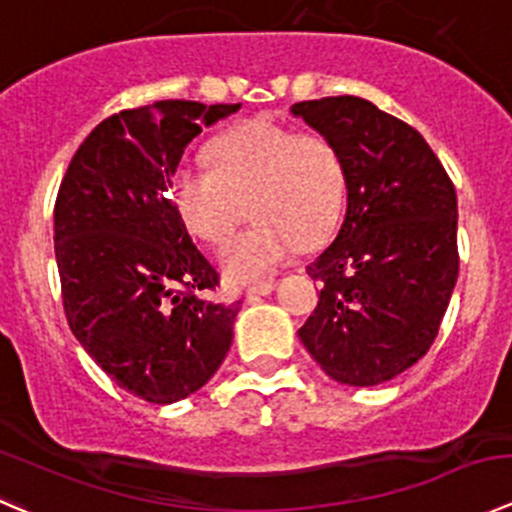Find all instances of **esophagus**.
Listing matches in <instances>:
<instances>
[{"label": "esophagus", "instance_id": "34e87169", "mask_svg": "<svg viewBox=\"0 0 512 512\" xmlns=\"http://www.w3.org/2000/svg\"><path fill=\"white\" fill-rule=\"evenodd\" d=\"M273 288H276V281H273V278H268V281L256 283V286H249V291H246V298H249V301H254V298H258V296H268Z\"/></svg>", "mask_w": 512, "mask_h": 512}]
</instances>
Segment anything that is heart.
<instances>
[{
    "instance_id": "heart-1",
    "label": "heart",
    "mask_w": 512,
    "mask_h": 512,
    "mask_svg": "<svg viewBox=\"0 0 512 512\" xmlns=\"http://www.w3.org/2000/svg\"><path fill=\"white\" fill-rule=\"evenodd\" d=\"M211 164L181 161L171 174V201L186 229L211 246L234 236L251 214L254 226L221 251L231 283H254L298 251L323 244L346 204V161L333 139L254 119L216 136Z\"/></svg>"
}]
</instances>
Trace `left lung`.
Listing matches in <instances>:
<instances>
[{
  "label": "left lung",
  "instance_id": "left-lung-1",
  "mask_svg": "<svg viewBox=\"0 0 512 512\" xmlns=\"http://www.w3.org/2000/svg\"><path fill=\"white\" fill-rule=\"evenodd\" d=\"M346 161V216L306 268L318 306L298 328L338 383L378 386L421 361L458 281V199L421 134L361 96L291 106Z\"/></svg>",
  "mask_w": 512,
  "mask_h": 512
}]
</instances>
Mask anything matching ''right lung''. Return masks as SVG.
<instances>
[{
	"mask_svg": "<svg viewBox=\"0 0 512 512\" xmlns=\"http://www.w3.org/2000/svg\"><path fill=\"white\" fill-rule=\"evenodd\" d=\"M239 109L166 99L119 111L86 136L59 186L54 254L69 328L116 386L149 403L199 391L234 341L241 301L199 296L219 273L169 186L191 139Z\"/></svg>",
	"mask_w": 512,
	"mask_h": 512,
	"instance_id": "obj_1",
	"label": "right lung"
}]
</instances>
